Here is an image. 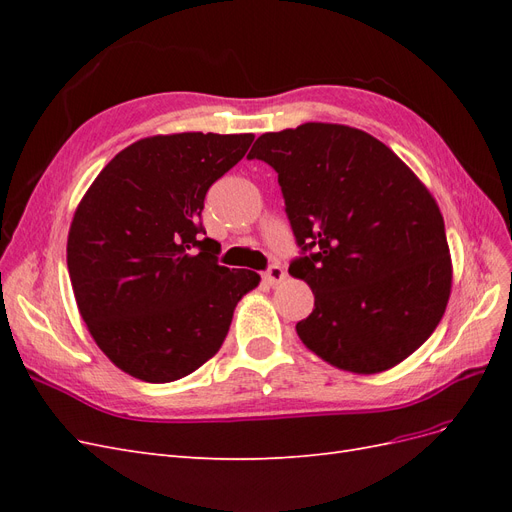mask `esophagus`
Listing matches in <instances>:
<instances>
[{"label": "esophagus", "mask_w": 512, "mask_h": 512, "mask_svg": "<svg viewBox=\"0 0 512 512\" xmlns=\"http://www.w3.org/2000/svg\"><path fill=\"white\" fill-rule=\"evenodd\" d=\"M286 277V271L280 267V265H271L269 269H267V273H265V282L267 284H271V286H275V284H280L282 280Z\"/></svg>", "instance_id": "esophagus-1"}]
</instances>
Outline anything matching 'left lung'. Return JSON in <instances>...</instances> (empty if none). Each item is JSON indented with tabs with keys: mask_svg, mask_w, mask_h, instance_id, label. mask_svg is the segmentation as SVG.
Here are the masks:
<instances>
[{
	"mask_svg": "<svg viewBox=\"0 0 512 512\" xmlns=\"http://www.w3.org/2000/svg\"><path fill=\"white\" fill-rule=\"evenodd\" d=\"M303 252L288 273L314 292L301 342L352 374L399 365L436 331L453 262L436 198L395 153L342 123L258 136Z\"/></svg>",
	"mask_w": 512,
	"mask_h": 512,
	"instance_id": "8db88e82",
	"label": "left lung"
}]
</instances>
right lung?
I'll return each mask as SVG.
<instances>
[{
  "label": "right lung",
  "instance_id": "obj_1",
  "mask_svg": "<svg viewBox=\"0 0 512 512\" xmlns=\"http://www.w3.org/2000/svg\"><path fill=\"white\" fill-rule=\"evenodd\" d=\"M254 134H158L132 143L89 185L68 232L76 305L98 348L126 374L162 384L224 344L260 275L218 265L200 213L211 185Z\"/></svg>",
  "mask_w": 512,
  "mask_h": 512
}]
</instances>
